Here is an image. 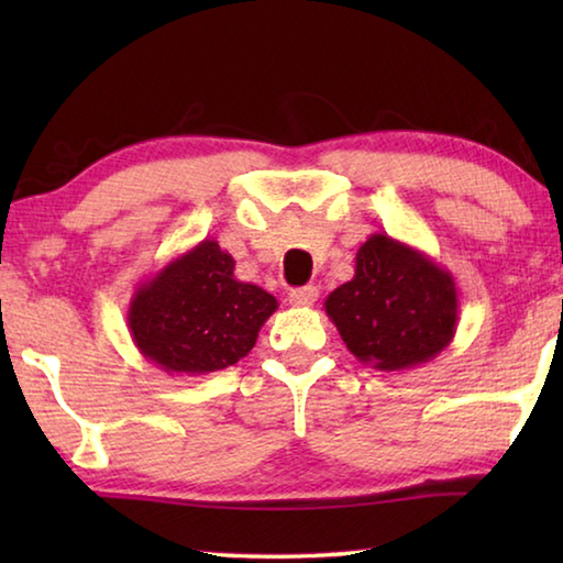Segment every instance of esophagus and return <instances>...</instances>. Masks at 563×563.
Here are the masks:
<instances>
[{
    "label": "esophagus",
    "mask_w": 563,
    "mask_h": 563,
    "mask_svg": "<svg viewBox=\"0 0 563 563\" xmlns=\"http://www.w3.org/2000/svg\"><path fill=\"white\" fill-rule=\"evenodd\" d=\"M318 295H320V292H318L316 285H305V288L290 290L288 300H290V305H295V308H310V305H316Z\"/></svg>",
    "instance_id": "1"
}]
</instances>
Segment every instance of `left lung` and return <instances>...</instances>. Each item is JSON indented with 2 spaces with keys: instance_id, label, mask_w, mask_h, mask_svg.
Masks as SVG:
<instances>
[{
  "instance_id": "1",
  "label": "left lung",
  "mask_w": 563,
  "mask_h": 563,
  "mask_svg": "<svg viewBox=\"0 0 563 563\" xmlns=\"http://www.w3.org/2000/svg\"><path fill=\"white\" fill-rule=\"evenodd\" d=\"M325 312L365 365L399 373L434 360L460 322L454 275L417 247L373 233L355 255V275L332 290Z\"/></svg>"
}]
</instances>
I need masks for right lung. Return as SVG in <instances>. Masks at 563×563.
I'll return each instance as SVG.
<instances>
[{
	"instance_id": "add662e5",
	"label": "right lung",
	"mask_w": 563,
	"mask_h": 563,
	"mask_svg": "<svg viewBox=\"0 0 563 563\" xmlns=\"http://www.w3.org/2000/svg\"><path fill=\"white\" fill-rule=\"evenodd\" d=\"M233 255L206 238L139 283L129 302L136 350L168 375H211L253 350L278 300L238 280Z\"/></svg>"
}]
</instances>
